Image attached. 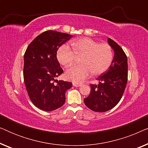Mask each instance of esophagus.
Instances as JSON below:
<instances>
[{
    "label": "esophagus",
    "mask_w": 148,
    "mask_h": 148,
    "mask_svg": "<svg viewBox=\"0 0 148 148\" xmlns=\"http://www.w3.org/2000/svg\"><path fill=\"white\" fill-rule=\"evenodd\" d=\"M73 86H75V87H79L82 86V84H77V83H73Z\"/></svg>",
    "instance_id": "1"
}]
</instances>
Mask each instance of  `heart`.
Here are the masks:
<instances>
[{"mask_svg":"<svg viewBox=\"0 0 148 148\" xmlns=\"http://www.w3.org/2000/svg\"><path fill=\"white\" fill-rule=\"evenodd\" d=\"M71 46L73 49L65 44L60 46L57 51V58L62 65L69 67L77 56H82V64L72 66L65 72L66 78L73 82H82L92 72L102 73L112 63V48L108 44H99L91 38H84L73 41Z\"/></svg>","mask_w":148,"mask_h":148,"instance_id":"heart-1","label":"heart"}]
</instances>
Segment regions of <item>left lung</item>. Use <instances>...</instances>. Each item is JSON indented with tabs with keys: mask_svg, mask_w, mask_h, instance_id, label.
Wrapping results in <instances>:
<instances>
[{
	"mask_svg": "<svg viewBox=\"0 0 148 148\" xmlns=\"http://www.w3.org/2000/svg\"><path fill=\"white\" fill-rule=\"evenodd\" d=\"M108 43L114 52L108 70L99 77L97 85H91L90 94L84 103L95 112H106L114 108L122 98L128 77L127 58L122 48L114 40L108 38Z\"/></svg>",
	"mask_w": 148,
	"mask_h": 148,
	"instance_id": "1",
	"label": "left lung"
}]
</instances>
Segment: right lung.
Returning a JSON list of instances; mask_svg holds the SVG:
<instances>
[{
	"label": "right lung",
	"instance_id": "obj_1",
	"mask_svg": "<svg viewBox=\"0 0 148 148\" xmlns=\"http://www.w3.org/2000/svg\"><path fill=\"white\" fill-rule=\"evenodd\" d=\"M72 35L52 30L38 36L29 44L24 54L23 79L32 103L44 111L61 107L65 102V93L72 83L57 81L63 73L56 58V52Z\"/></svg>",
	"mask_w": 148,
	"mask_h": 148
}]
</instances>
